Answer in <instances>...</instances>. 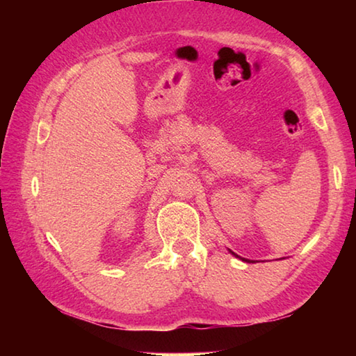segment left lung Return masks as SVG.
<instances>
[{
  "label": "left lung",
  "instance_id": "8db88e82",
  "mask_svg": "<svg viewBox=\"0 0 356 356\" xmlns=\"http://www.w3.org/2000/svg\"><path fill=\"white\" fill-rule=\"evenodd\" d=\"M229 252H231V254H234V256H236V257H238V259H242V261H243V262H252V261H250V259H243V257H240V256H237V254H236V252H232L231 250H229Z\"/></svg>",
  "mask_w": 356,
  "mask_h": 356
}]
</instances>
